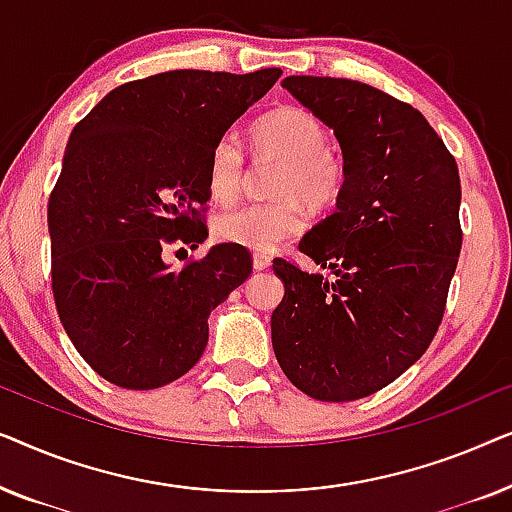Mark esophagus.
Listing matches in <instances>:
<instances>
[{
  "mask_svg": "<svg viewBox=\"0 0 512 512\" xmlns=\"http://www.w3.org/2000/svg\"><path fill=\"white\" fill-rule=\"evenodd\" d=\"M270 268V256L268 254H256L254 256V270H268Z\"/></svg>",
  "mask_w": 512,
  "mask_h": 512,
  "instance_id": "obj_1",
  "label": "esophagus"
}]
</instances>
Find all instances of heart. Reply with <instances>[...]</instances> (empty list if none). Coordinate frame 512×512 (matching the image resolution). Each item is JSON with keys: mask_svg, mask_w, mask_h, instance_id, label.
I'll return each mask as SVG.
<instances>
[{"mask_svg": "<svg viewBox=\"0 0 512 512\" xmlns=\"http://www.w3.org/2000/svg\"><path fill=\"white\" fill-rule=\"evenodd\" d=\"M254 146L265 158L282 160L270 205H244L214 223L221 242L249 251H272L305 226L300 202L328 207L345 186V165L326 149V130L307 109L279 107L254 125ZM244 181V151L233 132L216 139L207 158V186L214 200L230 202Z\"/></svg>", "mask_w": 512, "mask_h": 512, "instance_id": "obj_1", "label": "heart"}]
</instances>
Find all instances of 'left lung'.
<instances>
[{
  "label": "left lung",
  "instance_id": "obj_1",
  "mask_svg": "<svg viewBox=\"0 0 512 512\" xmlns=\"http://www.w3.org/2000/svg\"><path fill=\"white\" fill-rule=\"evenodd\" d=\"M282 88L333 130L345 186L298 244L335 277L272 263L284 282L272 349L303 394L356 401L401 377L438 331L461 251L459 170L417 109L368 83L286 76Z\"/></svg>",
  "mask_w": 512,
  "mask_h": 512
}]
</instances>
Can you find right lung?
I'll list each match as a JSON object with an SVG mask.
<instances>
[{
    "label": "right lung",
    "mask_w": 512,
    "mask_h": 512,
    "mask_svg": "<svg viewBox=\"0 0 512 512\" xmlns=\"http://www.w3.org/2000/svg\"><path fill=\"white\" fill-rule=\"evenodd\" d=\"M282 69H174L123 83L72 130L48 200L53 296L83 361L123 389L186 375L209 340L207 319L251 275L249 251L216 244L170 270L167 244L207 228V158Z\"/></svg>",
    "instance_id": "obj_1"
}]
</instances>
